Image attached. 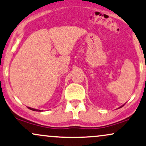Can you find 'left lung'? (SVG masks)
Masks as SVG:
<instances>
[{
	"instance_id": "8db88e82",
	"label": "left lung",
	"mask_w": 146,
	"mask_h": 146,
	"mask_svg": "<svg viewBox=\"0 0 146 146\" xmlns=\"http://www.w3.org/2000/svg\"><path fill=\"white\" fill-rule=\"evenodd\" d=\"M123 105H122V106H121V107H119V108H121V107H123Z\"/></svg>"
}]
</instances>
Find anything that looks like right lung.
<instances>
[{
    "label": "right lung",
    "mask_w": 146,
    "mask_h": 146,
    "mask_svg": "<svg viewBox=\"0 0 146 146\" xmlns=\"http://www.w3.org/2000/svg\"><path fill=\"white\" fill-rule=\"evenodd\" d=\"M28 109H29L30 110H32V111H39V112H41V111H42L41 110H39V109H33V108H31V107H28Z\"/></svg>",
    "instance_id": "obj_1"
}]
</instances>
